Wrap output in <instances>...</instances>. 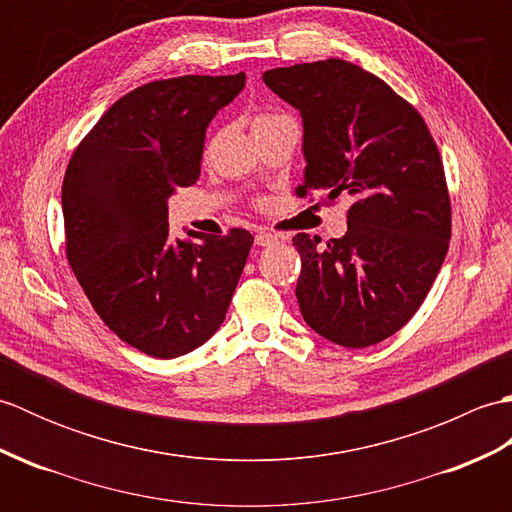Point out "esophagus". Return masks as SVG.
Wrapping results in <instances>:
<instances>
[{
	"mask_svg": "<svg viewBox=\"0 0 512 512\" xmlns=\"http://www.w3.org/2000/svg\"><path fill=\"white\" fill-rule=\"evenodd\" d=\"M277 235L275 233H270V231H266V228H259V231L255 233V244L257 246H273V244H277Z\"/></svg>",
	"mask_w": 512,
	"mask_h": 512,
	"instance_id": "esophagus-1",
	"label": "esophagus"
}]
</instances>
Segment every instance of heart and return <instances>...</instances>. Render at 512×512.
<instances>
[{
  "label": "heart",
  "instance_id": "1",
  "mask_svg": "<svg viewBox=\"0 0 512 512\" xmlns=\"http://www.w3.org/2000/svg\"><path fill=\"white\" fill-rule=\"evenodd\" d=\"M279 116H284V114H270V112H262V114H257V116L253 118V125H255V123H266V121H273V118H279Z\"/></svg>",
  "mask_w": 512,
  "mask_h": 512
}]
</instances>
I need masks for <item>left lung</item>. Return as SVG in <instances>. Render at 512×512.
<instances>
[{
  "label": "left lung",
  "mask_w": 512,
  "mask_h": 512,
  "mask_svg": "<svg viewBox=\"0 0 512 512\" xmlns=\"http://www.w3.org/2000/svg\"><path fill=\"white\" fill-rule=\"evenodd\" d=\"M264 81L303 116L308 167L297 198H354L343 237L325 246L292 237L303 319L343 347L385 341L418 312L449 250L451 198L436 140L416 107L350 61L275 68Z\"/></svg>",
  "instance_id": "obj_1"
}]
</instances>
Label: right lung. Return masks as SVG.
Wrapping results in <instances>:
<instances>
[{
	"label": "right lung",
	"instance_id": "1",
	"mask_svg": "<svg viewBox=\"0 0 512 512\" xmlns=\"http://www.w3.org/2000/svg\"><path fill=\"white\" fill-rule=\"evenodd\" d=\"M246 74L162 79L118 99L83 136L61 187L65 257L118 339L176 358L220 328L253 235L171 239L167 198L200 176L206 127Z\"/></svg>",
	"mask_w": 512,
	"mask_h": 512
}]
</instances>
